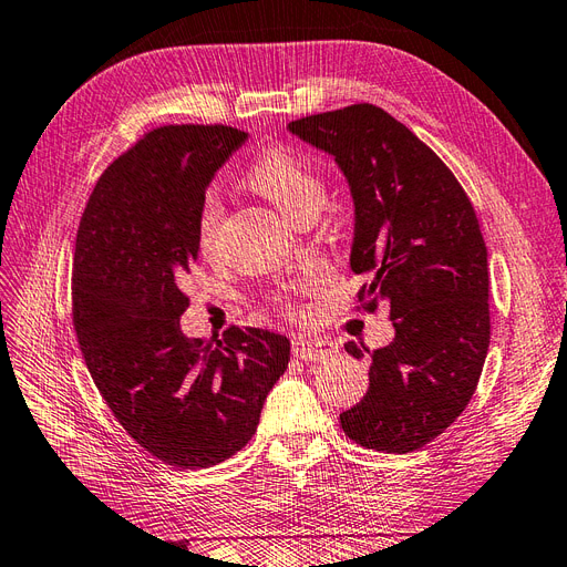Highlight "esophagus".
<instances>
[{"label":"esophagus","instance_id":"34e87169","mask_svg":"<svg viewBox=\"0 0 567 567\" xmlns=\"http://www.w3.org/2000/svg\"><path fill=\"white\" fill-rule=\"evenodd\" d=\"M338 352L333 340L326 338H310V336H298L293 338V354L302 362H326V359Z\"/></svg>","mask_w":567,"mask_h":567}]
</instances>
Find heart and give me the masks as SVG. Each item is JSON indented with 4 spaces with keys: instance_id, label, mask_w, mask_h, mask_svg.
<instances>
[{
    "instance_id": "b5f03b06",
    "label": "heart",
    "mask_w": 567,
    "mask_h": 567,
    "mask_svg": "<svg viewBox=\"0 0 567 567\" xmlns=\"http://www.w3.org/2000/svg\"><path fill=\"white\" fill-rule=\"evenodd\" d=\"M246 184L255 194L265 196L290 221H300L307 215H317L326 198V184L317 173V167L290 148L265 151L250 165ZM219 215L221 205L217 196L205 194L196 217V241L200 252L205 255L215 252L217 248ZM279 305L288 315H298V307L290 300L279 298Z\"/></svg>"
}]
</instances>
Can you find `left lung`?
Listing matches in <instances>:
<instances>
[{"instance_id":"1","label":"left lung","mask_w":567,"mask_h":567,"mask_svg":"<svg viewBox=\"0 0 567 567\" xmlns=\"http://www.w3.org/2000/svg\"><path fill=\"white\" fill-rule=\"evenodd\" d=\"M288 130L336 158L354 200L350 267L367 312L390 310L394 338L371 352L364 400L342 411L350 440L416 452L461 416L489 348L487 246L452 169L373 104L307 115ZM352 357L362 348L346 342ZM367 350V348H364ZM369 352V350H367Z\"/></svg>"}]
</instances>
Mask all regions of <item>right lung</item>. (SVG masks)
Wrapping results in <instances>:
<instances>
[{"instance_id":"add662e5","label":"right lung","mask_w":567,"mask_h":567,"mask_svg":"<svg viewBox=\"0 0 567 567\" xmlns=\"http://www.w3.org/2000/svg\"><path fill=\"white\" fill-rule=\"evenodd\" d=\"M246 140L227 125L146 132L99 177L75 238L73 326L84 364L127 435L186 471L246 447L290 359L288 338L265 329L186 338L179 326L200 200Z\"/></svg>"}]
</instances>
